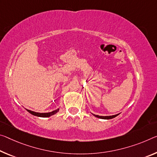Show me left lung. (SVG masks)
Here are the masks:
<instances>
[{"label": "left lung", "mask_w": 157, "mask_h": 157, "mask_svg": "<svg viewBox=\"0 0 157 157\" xmlns=\"http://www.w3.org/2000/svg\"><path fill=\"white\" fill-rule=\"evenodd\" d=\"M94 116L98 118H101V119H113L114 117H115L118 115V114H115V115H113V116H99V115H96V114H94Z\"/></svg>", "instance_id": "1"}]
</instances>
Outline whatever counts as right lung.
<instances>
[{"label": "right lung", "instance_id": "1", "mask_svg": "<svg viewBox=\"0 0 157 157\" xmlns=\"http://www.w3.org/2000/svg\"><path fill=\"white\" fill-rule=\"evenodd\" d=\"M26 110L28 111L29 113H31V114H33V115H35V116L41 117H50L52 115H53V114H56L57 112L59 111V109H57L56 110L52 111L51 113H36V112H33L29 110Z\"/></svg>", "mask_w": 157, "mask_h": 157}]
</instances>
